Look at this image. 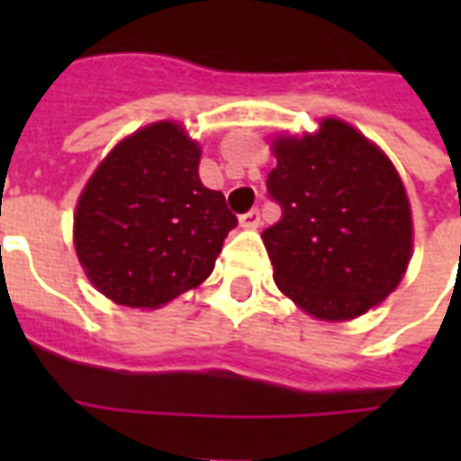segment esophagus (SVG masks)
Instances as JSON below:
<instances>
[{
  "label": "esophagus",
  "mask_w": 461,
  "mask_h": 461,
  "mask_svg": "<svg viewBox=\"0 0 461 461\" xmlns=\"http://www.w3.org/2000/svg\"><path fill=\"white\" fill-rule=\"evenodd\" d=\"M240 224L244 227V230H257L261 224V214L259 210H249L247 214H241L240 217Z\"/></svg>",
  "instance_id": "esophagus-1"
}]
</instances>
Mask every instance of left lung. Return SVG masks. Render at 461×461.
I'll use <instances>...</instances> for the list:
<instances>
[{
  "instance_id": "obj_1",
  "label": "left lung",
  "mask_w": 461,
  "mask_h": 461,
  "mask_svg": "<svg viewBox=\"0 0 461 461\" xmlns=\"http://www.w3.org/2000/svg\"><path fill=\"white\" fill-rule=\"evenodd\" d=\"M267 177L281 220L264 230L274 281L311 316L356 319L402 279L412 217L393 162L348 122L279 138Z\"/></svg>"
}]
</instances>
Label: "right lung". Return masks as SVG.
<instances>
[{
  "label": "right lung",
  "instance_id": "right-lung-1",
  "mask_svg": "<svg viewBox=\"0 0 461 461\" xmlns=\"http://www.w3.org/2000/svg\"><path fill=\"white\" fill-rule=\"evenodd\" d=\"M197 165V142L175 122H155L115 145L88 180L76 254L108 299L158 309L212 274L237 217L202 185Z\"/></svg>",
  "mask_w": 461,
  "mask_h": 461
}]
</instances>
